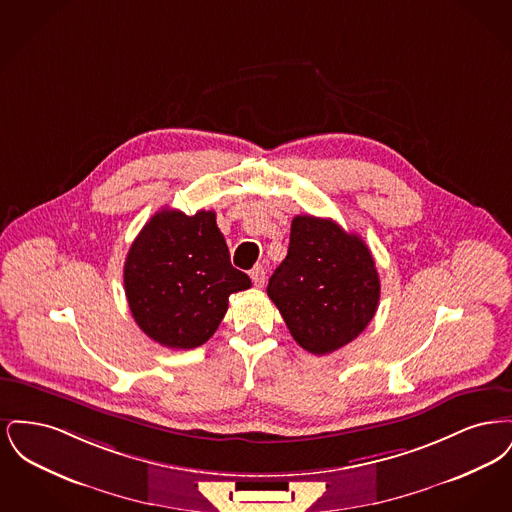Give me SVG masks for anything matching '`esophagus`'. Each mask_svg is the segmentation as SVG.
<instances>
[{
	"instance_id": "34e87169",
	"label": "esophagus",
	"mask_w": 512,
	"mask_h": 512,
	"mask_svg": "<svg viewBox=\"0 0 512 512\" xmlns=\"http://www.w3.org/2000/svg\"><path fill=\"white\" fill-rule=\"evenodd\" d=\"M249 276H251V280H253V284L257 288H263L265 280H267V268L263 267V265H255V267L251 268Z\"/></svg>"
}]
</instances>
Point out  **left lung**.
<instances>
[{"mask_svg": "<svg viewBox=\"0 0 512 512\" xmlns=\"http://www.w3.org/2000/svg\"><path fill=\"white\" fill-rule=\"evenodd\" d=\"M267 293L293 340L313 355H328L368 326L378 309L380 278L357 234L332 219L297 215L288 255L270 276Z\"/></svg>", "mask_w": 512, "mask_h": 512, "instance_id": "obj_1", "label": "left lung"}]
</instances>
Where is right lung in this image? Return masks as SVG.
I'll return each mask as SVG.
<instances>
[{
  "label": "right lung",
  "mask_w": 512,
  "mask_h": 512,
  "mask_svg": "<svg viewBox=\"0 0 512 512\" xmlns=\"http://www.w3.org/2000/svg\"><path fill=\"white\" fill-rule=\"evenodd\" d=\"M251 288L232 267L215 211L161 209L132 242L124 263V292L136 324L169 349L209 340L232 293Z\"/></svg>",
  "instance_id": "1"
}]
</instances>
